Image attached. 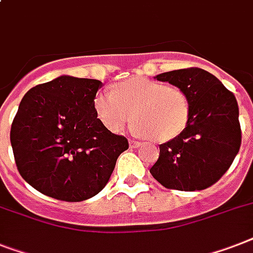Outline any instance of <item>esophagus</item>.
Instances as JSON below:
<instances>
[{"label": "esophagus", "mask_w": 253, "mask_h": 253, "mask_svg": "<svg viewBox=\"0 0 253 253\" xmlns=\"http://www.w3.org/2000/svg\"><path fill=\"white\" fill-rule=\"evenodd\" d=\"M141 145L140 141L137 140H130V147L131 148H139Z\"/></svg>", "instance_id": "34e87169"}]
</instances>
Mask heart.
<instances>
[{
	"label": "heart",
	"instance_id": "b5f03b06",
	"mask_svg": "<svg viewBox=\"0 0 253 253\" xmlns=\"http://www.w3.org/2000/svg\"><path fill=\"white\" fill-rule=\"evenodd\" d=\"M93 106L100 122L112 132H121L133 118V132L140 136L152 133L159 140L178 136L191 112L190 97L182 88L147 78L117 84L113 92H98Z\"/></svg>",
	"mask_w": 253,
	"mask_h": 253
}]
</instances>
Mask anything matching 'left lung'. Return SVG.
<instances>
[{
  "instance_id": "1",
  "label": "left lung",
  "mask_w": 253,
  "mask_h": 253,
  "mask_svg": "<svg viewBox=\"0 0 253 253\" xmlns=\"http://www.w3.org/2000/svg\"><path fill=\"white\" fill-rule=\"evenodd\" d=\"M190 97V120L171 140L160 144L151 174L165 188L200 191L218 182L242 143L237 98L214 75L198 67L157 75Z\"/></svg>"
}]
</instances>
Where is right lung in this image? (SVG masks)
Returning <instances> with one entry per match:
<instances>
[{"label": "right lung", "mask_w": 253, "mask_h": 253, "mask_svg": "<svg viewBox=\"0 0 253 253\" xmlns=\"http://www.w3.org/2000/svg\"><path fill=\"white\" fill-rule=\"evenodd\" d=\"M101 82L59 77L24 94L10 130L18 171L35 190L69 203L97 195L117 159L128 149L123 135L96 116Z\"/></svg>", "instance_id": "right-lung-1"}]
</instances>
